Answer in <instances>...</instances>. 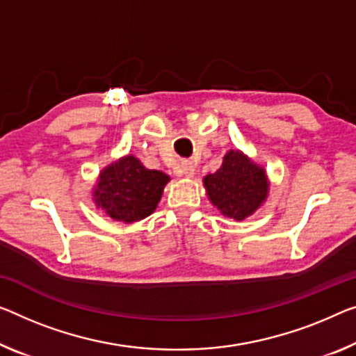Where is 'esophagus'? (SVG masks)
I'll use <instances>...</instances> for the list:
<instances>
[{"label": "esophagus", "mask_w": 356, "mask_h": 356, "mask_svg": "<svg viewBox=\"0 0 356 356\" xmlns=\"http://www.w3.org/2000/svg\"><path fill=\"white\" fill-rule=\"evenodd\" d=\"M194 172H195V167L191 161H183L181 163H179V175H181V177L191 178V177H194Z\"/></svg>", "instance_id": "34e87169"}]
</instances>
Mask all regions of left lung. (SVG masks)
<instances>
[{
	"mask_svg": "<svg viewBox=\"0 0 356 356\" xmlns=\"http://www.w3.org/2000/svg\"><path fill=\"white\" fill-rule=\"evenodd\" d=\"M204 186L211 204L235 221L253 215L269 194L264 168L238 149L224 156L221 167L204 178Z\"/></svg>",
	"mask_w": 356,
	"mask_h": 356,
	"instance_id": "8db88e82",
	"label": "left lung"
}]
</instances>
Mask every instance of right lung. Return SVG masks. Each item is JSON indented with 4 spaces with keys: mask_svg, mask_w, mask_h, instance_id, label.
Here are the masks:
<instances>
[{
    "mask_svg": "<svg viewBox=\"0 0 356 356\" xmlns=\"http://www.w3.org/2000/svg\"><path fill=\"white\" fill-rule=\"evenodd\" d=\"M170 177L149 170L135 156H125L103 168L94 188V202L116 221L135 222L156 210Z\"/></svg>",
    "mask_w": 356,
    "mask_h": 356,
    "instance_id": "right-lung-1",
    "label": "right lung"
}]
</instances>
